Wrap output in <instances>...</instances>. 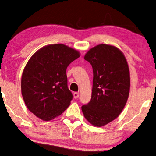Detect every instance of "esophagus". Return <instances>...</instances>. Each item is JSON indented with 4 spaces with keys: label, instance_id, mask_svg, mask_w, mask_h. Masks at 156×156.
Here are the masks:
<instances>
[{
    "label": "esophagus",
    "instance_id": "obj_1",
    "mask_svg": "<svg viewBox=\"0 0 156 156\" xmlns=\"http://www.w3.org/2000/svg\"><path fill=\"white\" fill-rule=\"evenodd\" d=\"M73 95H74V98H75V99H76V98H79V93L78 92H75V93H74Z\"/></svg>",
    "mask_w": 156,
    "mask_h": 156
}]
</instances>
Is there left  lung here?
Wrapping results in <instances>:
<instances>
[{
  "label": "left lung",
  "instance_id": "left-lung-1",
  "mask_svg": "<svg viewBox=\"0 0 156 156\" xmlns=\"http://www.w3.org/2000/svg\"><path fill=\"white\" fill-rule=\"evenodd\" d=\"M84 59L92 66L93 80L91 99L81 110L92 125L104 126L119 116L128 100V65L121 50L105 44L91 48Z\"/></svg>",
  "mask_w": 156,
  "mask_h": 156
}]
</instances>
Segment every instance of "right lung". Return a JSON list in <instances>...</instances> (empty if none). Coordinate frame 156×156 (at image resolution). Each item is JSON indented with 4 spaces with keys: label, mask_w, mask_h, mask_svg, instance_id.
<instances>
[{
    "label": "right lung",
    "mask_w": 156,
    "mask_h": 156,
    "mask_svg": "<svg viewBox=\"0 0 156 156\" xmlns=\"http://www.w3.org/2000/svg\"><path fill=\"white\" fill-rule=\"evenodd\" d=\"M80 56V52L63 44L47 45L31 56L21 81L22 96L30 112L47 121L68 108L73 96L68 88L66 69Z\"/></svg>",
    "instance_id": "1"
}]
</instances>
